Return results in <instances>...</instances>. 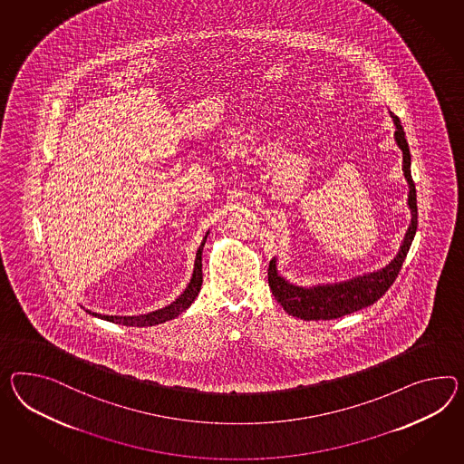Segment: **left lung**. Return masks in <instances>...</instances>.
<instances>
[{
	"label": "left lung",
	"instance_id": "obj_1",
	"mask_svg": "<svg viewBox=\"0 0 464 464\" xmlns=\"http://www.w3.org/2000/svg\"><path fill=\"white\" fill-rule=\"evenodd\" d=\"M391 118L395 126L393 138L402 151V160H404L402 171H404V177L409 185L407 205H409L411 215H412L411 226L405 232L399 254L393 257V261L389 262V266L382 267L379 271L357 276L353 279L334 283V285H311V287L295 285H291L289 281H285V277L277 273L276 259H273L269 262V271H267L269 287L273 291L274 297L285 308L287 314L306 321L342 318L344 314L355 313V311H360V309L367 308L370 304L377 303L389 291L395 277L399 276V271L407 257V252L411 249L412 240L416 236L417 198L416 185H414L412 175H411V151H409V144L405 140L404 128L401 124V120L393 112H391Z\"/></svg>",
	"mask_w": 464,
	"mask_h": 464
}]
</instances>
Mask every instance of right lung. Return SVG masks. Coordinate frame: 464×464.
<instances>
[{
  "label": "right lung",
  "mask_w": 464,
  "mask_h": 464,
  "mask_svg": "<svg viewBox=\"0 0 464 464\" xmlns=\"http://www.w3.org/2000/svg\"><path fill=\"white\" fill-rule=\"evenodd\" d=\"M207 236H208V232L205 234L202 244H200V247L197 250V259H195V267H193L190 283L187 285V289L171 304H168L165 308L151 311L148 314H138V316H109V314L91 313L89 309H87V313H91L92 316H97L101 320L111 321V323H116V324H124V326H155V324H160V323H165V321L177 318L185 309L190 308L191 303L195 301V297L198 296V293L202 289V250Z\"/></svg>",
  "instance_id": "obj_1"
}]
</instances>
